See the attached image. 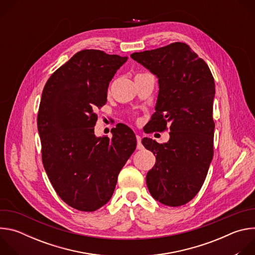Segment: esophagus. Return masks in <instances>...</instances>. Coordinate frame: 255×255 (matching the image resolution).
<instances>
[{"mask_svg":"<svg viewBox=\"0 0 255 255\" xmlns=\"http://www.w3.org/2000/svg\"><path fill=\"white\" fill-rule=\"evenodd\" d=\"M136 139H137V149H142V143H141V136L136 135Z\"/></svg>","mask_w":255,"mask_h":255,"instance_id":"34e87169","label":"esophagus"}]
</instances>
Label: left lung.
Masks as SVG:
<instances>
[{
  "label": "left lung",
  "instance_id": "1",
  "mask_svg": "<svg viewBox=\"0 0 255 255\" xmlns=\"http://www.w3.org/2000/svg\"><path fill=\"white\" fill-rule=\"evenodd\" d=\"M131 57L158 80L156 112L148 132L163 131L166 125L170 131L162 144L142 139L144 147L156 154L146 175L147 188L163 205H185L201 190L213 158L214 78L186 43L134 52Z\"/></svg>",
  "mask_w": 255,
  "mask_h": 255
}]
</instances>
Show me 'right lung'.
Segmentation results:
<instances>
[{
    "mask_svg": "<svg viewBox=\"0 0 255 255\" xmlns=\"http://www.w3.org/2000/svg\"><path fill=\"white\" fill-rule=\"evenodd\" d=\"M127 56L97 49L77 52L47 81L37 126L42 161L52 187L68 206L94 212L110 201L118 174L136 148L124 124L112 138L97 137L96 107L107 102L109 84Z\"/></svg>",
    "mask_w": 255,
    "mask_h": 255,
    "instance_id": "add662e5",
    "label": "right lung"
}]
</instances>
